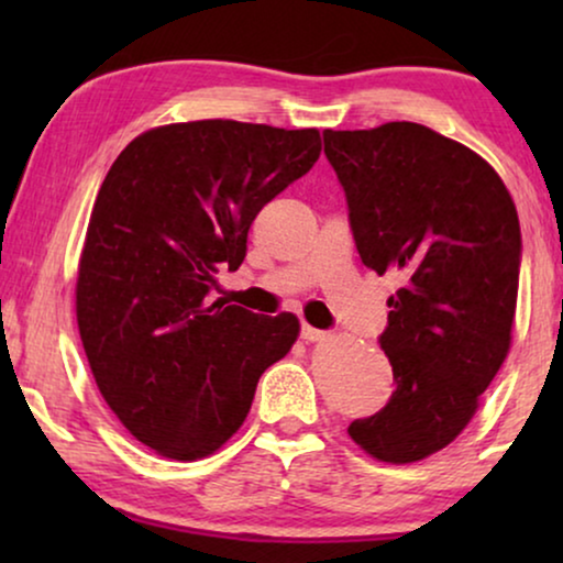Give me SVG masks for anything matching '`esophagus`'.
Wrapping results in <instances>:
<instances>
[{"label":"esophagus","instance_id":"esophagus-1","mask_svg":"<svg viewBox=\"0 0 563 563\" xmlns=\"http://www.w3.org/2000/svg\"><path fill=\"white\" fill-rule=\"evenodd\" d=\"M325 330H318L312 325H302V338L307 343H318V341H325Z\"/></svg>","mask_w":563,"mask_h":563}]
</instances>
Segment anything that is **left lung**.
I'll return each mask as SVG.
<instances>
[{"mask_svg":"<svg viewBox=\"0 0 563 563\" xmlns=\"http://www.w3.org/2000/svg\"><path fill=\"white\" fill-rule=\"evenodd\" d=\"M322 141L361 261L402 282L379 335L397 387L349 435L368 456L412 464L468 426L510 351L518 210L487 161L418 122L325 130Z\"/></svg>","mask_w":563,"mask_h":563,"instance_id":"1","label":"left lung"}]
</instances>
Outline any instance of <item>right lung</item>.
<instances>
[{"label": "right lung", "mask_w": 563, "mask_h": 563, "mask_svg": "<svg viewBox=\"0 0 563 563\" xmlns=\"http://www.w3.org/2000/svg\"><path fill=\"white\" fill-rule=\"evenodd\" d=\"M314 128L235 120L153 128L120 153L91 210L76 320L91 374L122 426L158 456H210L243 426L261 374L299 335L210 302L245 258L261 207L320 158Z\"/></svg>", "instance_id": "1"}]
</instances>
